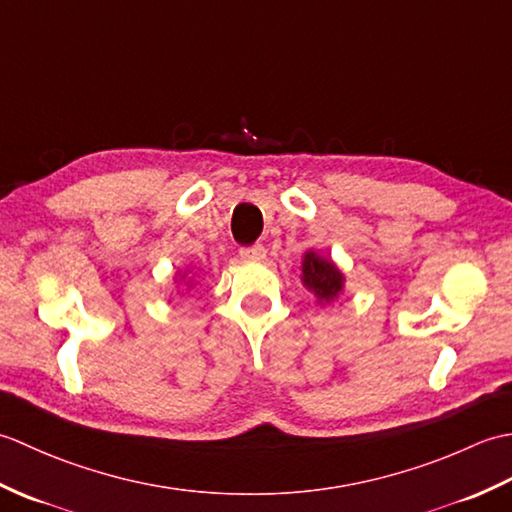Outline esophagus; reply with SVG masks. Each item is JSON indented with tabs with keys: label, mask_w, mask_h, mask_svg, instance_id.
I'll use <instances>...</instances> for the list:
<instances>
[{
	"label": "esophagus",
	"mask_w": 512,
	"mask_h": 512,
	"mask_svg": "<svg viewBox=\"0 0 512 512\" xmlns=\"http://www.w3.org/2000/svg\"><path fill=\"white\" fill-rule=\"evenodd\" d=\"M239 257H242L244 262H264V259H266V248L262 244L248 246V248L239 250Z\"/></svg>",
	"instance_id": "obj_1"
}]
</instances>
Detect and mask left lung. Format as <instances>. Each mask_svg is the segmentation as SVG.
Masks as SVG:
<instances>
[{"mask_svg": "<svg viewBox=\"0 0 512 512\" xmlns=\"http://www.w3.org/2000/svg\"><path fill=\"white\" fill-rule=\"evenodd\" d=\"M301 284L312 292L319 306H330L343 295L345 275L330 257L319 255L317 250H306L301 259Z\"/></svg>", "mask_w": 512, "mask_h": 512, "instance_id": "8db88e82", "label": "left lung"}]
</instances>
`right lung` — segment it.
I'll return each instance as SVG.
<instances>
[{"instance_id": "obj_1", "label": "right lung", "mask_w": 512, "mask_h": 512, "mask_svg": "<svg viewBox=\"0 0 512 512\" xmlns=\"http://www.w3.org/2000/svg\"><path fill=\"white\" fill-rule=\"evenodd\" d=\"M173 284H178V286H184L182 288V295H184V290H191L193 286H195V277L191 275V270L187 268V270H178L176 273V277H173ZM180 292V290H178Z\"/></svg>"}]
</instances>
